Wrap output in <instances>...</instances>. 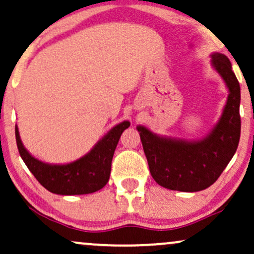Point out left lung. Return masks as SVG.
Listing matches in <instances>:
<instances>
[{"label": "left lung", "instance_id": "8db88e82", "mask_svg": "<svg viewBox=\"0 0 254 254\" xmlns=\"http://www.w3.org/2000/svg\"><path fill=\"white\" fill-rule=\"evenodd\" d=\"M212 64L229 88L223 116L212 132L199 142H183L156 136L138 127L151 176L163 188L197 192L219 178L238 147L240 139V85L230 60L213 54Z\"/></svg>", "mask_w": 254, "mask_h": 254}]
</instances>
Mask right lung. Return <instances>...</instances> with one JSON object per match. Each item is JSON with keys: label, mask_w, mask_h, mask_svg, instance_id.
I'll use <instances>...</instances> for the list:
<instances>
[{"label": "right lung", "mask_w": 254, "mask_h": 254, "mask_svg": "<svg viewBox=\"0 0 254 254\" xmlns=\"http://www.w3.org/2000/svg\"><path fill=\"white\" fill-rule=\"evenodd\" d=\"M129 127L130 123L127 121L116 125L96 144L88 155L65 165H49L34 158L24 149L17 127H15V134L22 159L43 188L56 194H88L101 190L107 185L110 178L115 149L122 132Z\"/></svg>", "instance_id": "add662e5"}]
</instances>
